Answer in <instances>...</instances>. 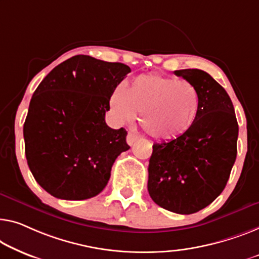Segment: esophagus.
<instances>
[{"mask_svg": "<svg viewBox=\"0 0 259 259\" xmlns=\"http://www.w3.org/2000/svg\"><path fill=\"white\" fill-rule=\"evenodd\" d=\"M138 138H140V136H138V135L134 134V133H129L128 136H126V143H128L129 145H133L134 143L138 140Z\"/></svg>", "mask_w": 259, "mask_h": 259, "instance_id": "obj_1", "label": "esophagus"}]
</instances>
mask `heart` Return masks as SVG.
Returning a JSON list of instances; mask_svg holds the SVG:
<instances>
[{"label": "heart", "mask_w": 259, "mask_h": 259, "mask_svg": "<svg viewBox=\"0 0 259 259\" xmlns=\"http://www.w3.org/2000/svg\"><path fill=\"white\" fill-rule=\"evenodd\" d=\"M111 115L118 123L133 122L141 111V124L154 140L168 142L187 133L198 118L201 99L187 81L160 74H142L129 88H114L109 99Z\"/></svg>", "instance_id": "obj_1"}]
</instances>
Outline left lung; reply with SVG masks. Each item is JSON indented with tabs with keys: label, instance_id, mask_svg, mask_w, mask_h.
Here are the masks:
<instances>
[{
	"label": "left lung",
	"instance_id": "obj_1",
	"mask_svg": "<svg viewBox=\"0 0 259 259\" xmlns=\"http://www.w3.org/2000/svg\"><path fill=\"white\" fill-rule=\"evenodd\" d=\"M175 74L198 90L201 105L186 134L153 144L148 191L158 206L188 215L203 209L225 190L236 160L238 124L228 93L207 72L188 68Z\"/></svg>",
	"mask_w": 259,
	"mask_h": 259
}]
</instances>
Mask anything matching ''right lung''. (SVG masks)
Returning <instances> with one entry per match:
<instances>
[{
    "label": "right lung",
    "instance_id": "add662e5",
    "mask_svg": "<svg viewBox=\"0 0 259 259\" xmlns=\"http://www.w3.org/2000/svg\"><path fill=\"white\" fill-rule=\"evenodd\" d=\"M131 72L121 63L74 56L52 69L34 91L23 126L34 179L58 199L84 200L107 186L126 144L125 129L105 121L114 88Z\"/></svg>",
    "mask_w": 259,
    "mask_h": 259
}]
</instances>
